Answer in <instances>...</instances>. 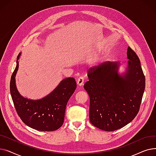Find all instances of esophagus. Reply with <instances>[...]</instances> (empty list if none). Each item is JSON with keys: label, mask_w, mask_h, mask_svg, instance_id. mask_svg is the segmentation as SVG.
Listing matches in <instances>:
<instances>
[{"label": "esophagus", "mask_w": 156, "mask_h": 156, "mask_svg": "<svg viewBox=\"0 0 156 156\" xmlns=\"http://www.w3.org/2000/svg\"><path fill=\"white\" fill-rule=\"evenodd\" d=\"M77 85L80 87L83 86L84 85V78L83 77H80L78 80H77Z\"/></svg>", "instance_id": "obj_1"}]
</instances>
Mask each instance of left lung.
Wrapping results in <instances>:
<instances>
[{
	"mask_svg": "<svg viewBox=\"0 0 156 156\" xmlns=\"http://www.w3.org/2000/svg\"><path fill=\"white\" fill-rule=\"evenodd\" d=\"M125 71L119 62L107 61L89 70L84 88L90 97L91 123L102 130H117L136 116L145 90V78L136 53L127 50Z\"/></svg>",
	"mask_w": 156,
	"mask_h": 156,
	"instance_id": "8db88e82",
	"label": "left lung"
}]
</instances>
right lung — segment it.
<instances>
[{
    "label": "right lung",
    "instance_id": "add662e5",
    "mask_svg": "<svg viewBox=\"0 0 156 156\" xmlns=\"http://www.w3.org/2000/svg\"><path fill=\"white\" fill-rule=\"evenodd\" d=\"M17 57L16 66L10 82V92L15 109L24 124L42 132H51L63 124L66 108L69 98L76 88L75 78H67L61 81L53 91L40 99L24 97L16 85V75L19 68Z\"/></svg>",
    "mask_w": 156,
    "mask_h": 156
}]
</instances>
